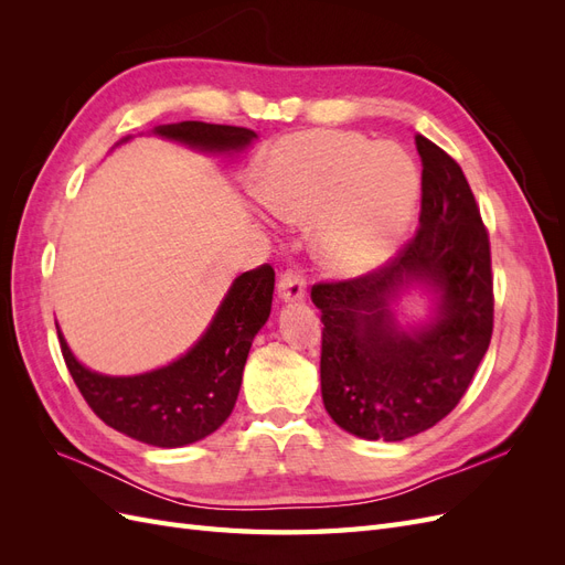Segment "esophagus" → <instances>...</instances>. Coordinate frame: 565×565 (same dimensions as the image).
Returning a JSON list of instances; mask_svg holds the SVG:
<instances>
[{"label":"esophagus","mask_w":565,"mask_h":565,"mask_svg":"<svg viewBox=\"0 0 565 565\" xmlns=\"http://www.w3.org/2000/svg\"><path fill=\"white\" fill-rule=\"evenodd\" d=\"M278 292H280L282 301H299V299H303V295H306L303 273L297 270V268L285 270L282 276H280V282H278Z\"/></svg>","instance_id":"esophagus-1"}]
</instances>
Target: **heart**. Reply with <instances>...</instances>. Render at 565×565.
<instances>
[{"label":"heart","instance_id":"1","mask_svg":"<svg viewBox=\"0 0 565 565\" xmlns=\"http://www.w3.org/2000/svg\"><path fill=\"white\" fill-rule=\"evenodd\" d=\"M259 198L295 224L316 228V259L337 278H363L396 252L413 221L419 172L405 150L358 134L303 131L282 139L259 167Z\"/></svg>","mask_w":565,"mask_h":565}]
</instances>
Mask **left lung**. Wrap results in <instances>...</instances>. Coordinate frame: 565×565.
<instances>
[{
    "label": "left lung",
    "instance_id": "obj_1",
    "mask_svg": "<svg viewBox=\"0 0 565 565\" xmlns=\"http://www.w3.org/2000/svg\"><path fill=\"white\" fill-rule=\"evenodd\" d=\"M422 158L419 228L363 278L318 282L320 388L328 415L367 440H405L450 415L492 337L490 241L461 167L415 136ZM422 284L437 295L435 318L403 331L392 301Z\"/></svg>",
    "mask_w": 565,
    "mask_h": 565
}]
</instances>
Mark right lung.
I'll return each instance as SVG.
<instances>
[{"label":"right lung","mask_w":565,"mask_h":565,"mask_svg":"<svg viewBox=\"0 0 565 565\" xmlns=\"http://www.w3.org/2000/svg\"><path fill=\"white\" fill-rule=\"evenodd\" d=\"M156 134L210 152H237L256 139L245 127L191 119L156 127ZM273 287L276 270L270 264L237 276L198 344L160 370L134 377L92 372L67 349L56 324L61 353L96 417L148 446L181 448L214 434L233 413L249 347L270 316Z\"/></svg>","instance_id":"obj_1"}]
</instances>
